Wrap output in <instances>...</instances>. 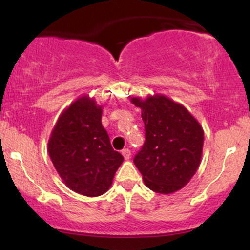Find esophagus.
Wrapping results in <instances>:
<instances>
[{
  "instance_id": "obj_1",
  "label": "esophagus",
  "mask_w": 250,
  "mask_h": 250,
  "mask_svg": "<svg viewBox=\"0 0 250 250\" xmlns=\"http://www.w3.org/2000/svg\"><path fill=\"white\" fill-rule=\"evenodd\" d=\"M122 155H123V157H125V160H129V157H130V150H129L128 148L123 149Z\"/></svg>"
}]
</instances>
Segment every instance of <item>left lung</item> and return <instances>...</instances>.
I'll use <instances>...</instances> for the list:
<instances>
[{
  "label": "left lung",
  "mask_w": 250,
  "mask_h": 250,
  "mask_svg": "<svg viewBox=\"0 0 250 250\" xmlns=\"http://www.w3.org/2000/svg\"><path fill=\"white\" fill-rule=\"evenodd\" d=\"M130 102L141 108L145 122V145L134 157L145 185L159 194L180 190L200 166L202 127L187 108L161 94L130 97Z\"/></svg>",
  "instance_id": "8db88e82"
}]
</instances>
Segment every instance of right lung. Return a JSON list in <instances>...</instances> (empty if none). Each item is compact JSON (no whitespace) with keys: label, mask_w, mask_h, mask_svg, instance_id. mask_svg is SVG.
Returning <instances> with one entry per match:
<instances>
[{"label":"right lung","mask_w":250,"mask_h":250,"mask_svg":"<svg viewBox=\"0 0 250 250\" xmlns=\"http://www.w3.org/2000/svg\"><path fill=\"white\" fill-rule=\"evenodd\" d=\"M102 105L83 95L65 108L48 141V153L63 183L95 197L109 190L123 156L111 147L103 128Z\"/></svg>","instance_id":"right-lung-1"}]
</instances>
